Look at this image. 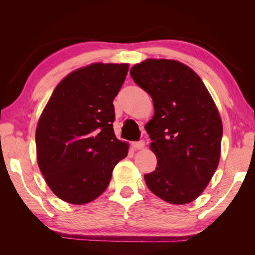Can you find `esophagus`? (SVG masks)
Segmentation results:
<instances>
[{"label": "esophagus", "instance_id": "obj_1", "mask_svg": "<svg viewBox=\"0 0 255 255\" xmlns=\"http://www.w3.org/2000/svg\"><path fill=\"white\" fill-rule=\"evenodd\" d=\"M143 145H144V141L143 140L132 142V146H133L134 149H141V148H143Z\"/></svg>", "mask_w": 255, "mask_h": 255}]
</instances>
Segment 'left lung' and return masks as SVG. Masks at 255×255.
Returning <instances> with one entry per match:
<instances>
[{"instance_id":"8db88e82","label":"left lung","mask_w":255,"mask_h":255,"mask_svg":"<svg viewBox=\"0 0 255 255\" xmlns=\"http://www.w3.org/2000/svg\"><path fill=\"white\" fill-rule=\"evenodd\" d=\"M134 82L153 100L144 128L157 166L146 186L164 201L186 204L202 194L219 164L222 123L198 74L169 59H148L130 69Z\"/></svg>"}]
</instances>
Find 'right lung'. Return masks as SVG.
<instances>
[{
    "label": "right lung",
    "mask_w": 255,
    "mask_h": 255,
    "mask_svg": "<svg viewBox=\"0 0 255 255\" xmlns=\"http://www.w3.org/2000/svg\"><path fill=\"white\" fill-rule=\"evenodd\" d=\"M127 64H92L61 81L36 129L38 166L51 190L85 204L107 188L128 146L115 136L113 101L125 83Z\"/></svg>",
    "instance_id": "1"
}]
</instances>
